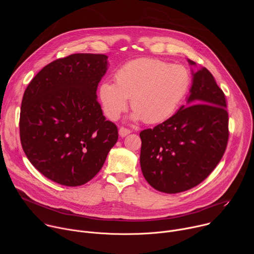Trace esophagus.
<instances>
[{
  "mask_svg": "<svg viewBox=\"0 0 254 254\" xmlns=\"http://www.w3.org/2000/svg\"><path fill=\"white\" fill-rule=\"evenodd\" d=\"M130 132H131V130H130V129L126 128V127H120V129H119V133H120V135H121L122 137L127 136V134H129Z\"/></svg>",
  "mask_w": 254,
  "mask_h": 254,
  "instance_id": "34e87169",
  "label": "esophagus"
}]
</instances>
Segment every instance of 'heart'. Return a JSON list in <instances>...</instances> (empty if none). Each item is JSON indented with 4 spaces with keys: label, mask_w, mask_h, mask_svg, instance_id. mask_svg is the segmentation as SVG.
<instances>
[{
    "label": "heart",
    "mask_w": 254,
    "mask_h": 254,
    "mask_svg": "<svg viewBox=\"0 0 254 254\" xmlns=\"http://www.w3.org/2000/svg\"><path fill=\"white\" fill-rule=\"evenodd\" d=\"M115 82L103 81L98 90L105 116L118 120L128 99L133 121L159 124L169 119L184 98L190 83L185 67L155 58H138L123 65Z\"/></svg>",
    "instance_id": "heart-1"
}]
</instances>
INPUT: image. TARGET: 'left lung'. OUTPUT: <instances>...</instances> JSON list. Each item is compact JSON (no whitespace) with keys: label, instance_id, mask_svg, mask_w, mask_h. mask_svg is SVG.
Returning a JSON list of instances; mask_svg holds the SVG:
<instances>
[{"label":"left lung","instance_id":"obj_1","mask_svg":"<svg viewBox=\"0 0 254 254\" xmlns=\"http://www.w3.org/2000/svg\"><path fill=\"white\" fill-rule=\"evenodd\" d=\"M188 62L196 66L194 61ZM192 75L187 105L154 128L139 132L142 175L153 188L168 194L203 182L227 147L225 95L207 68L192 70Z\"/></svg>","mask_w":254,"mask_h":254}]
</instances>
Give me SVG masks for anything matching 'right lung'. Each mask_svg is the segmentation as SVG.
<instances>
[{"label": "right lung", "instance_id": "add662e5", "mask_svg": "<svg viewBox=\"0 0 254 254\" xmlns=\"http://www.w3.org/2000/svg\"><path fill=\"white\" fill-rule=\"evenodd\" d=\"M107 66L104 54H72L46 65L24 92L22 148L36 169L60 185L87 183L118 141L117 126L105 120L96 99Z\"/></svg>", "mask_w": 254, "mask_h": 254}]
</instances>
